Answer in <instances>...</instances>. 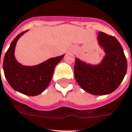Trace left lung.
<instances>
[{
	"mask_svg": "<svg viewBox=\"0 0 132 132\" xmlns=\"http://www.w3.org/2000/svg\"><path fill=\"white\" fill-rule=\"evenodd\" d=\"M98 39L106 56L101 64L90 66L75 59V77L86 92L106 95L113 92L123 81L127 71V61L119 42L113 36L99 32Z\"/></svg>",
	"mask_w": 132,
	"mask_h": 132,
	"instance_id": "left-lung-1",
	"label": "left lung"
}]
</instances>
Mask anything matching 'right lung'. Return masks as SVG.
<instances>
[{
    "label": "right lung",
    "mask_w": 132,
    "mask_h": 132,
    "mask_svg": "<svg viewBox=\"0 0 132 132\" xmlns=\"http://www.w3.org/2000/svg\"><path fill=\"white\" fill-rule=\"evenodd\" d=\"M26 31L17 35L12 41L3 58V68L8 82L15 90L28 96H36L47 88L52 79L55 67L64 55L50 58L35 66L20 64L14 57V48L18 39Z\"/></svg>",
    "instance_id": "obj_1"
}]
</instances>
